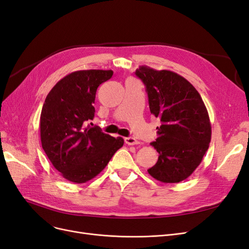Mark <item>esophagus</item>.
Here are the masks:
<instances>
[{"label": "esophagus", "instance_id": "1", "mask_svg": "<svg viewBox=\"0 0 249 249\" xmlns=\"http://www.w3.org/2000/svg\"><path fill=\"white\" fill-rule=\"evenodd\" d=\"M124 141H125V142L127 143V145H129V146L138 145V143H139V141H136L134 138H131V136H129V138H125Z\"/></svg>", "mask_w": 249, "mask_h": 249}]
</instances>
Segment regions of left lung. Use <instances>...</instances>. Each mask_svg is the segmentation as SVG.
I'll return each instance as SVG.
<instances>
[{
	"label": "left lung",
	"instance_id": "8db88e82",
	"mask_svg": "<svg viewBox=\"0 0 249 249\" xmlns=\"http://www.w3.org/2000/svg\"><path fill=\"white\" fill-rule=\"evenodd\" d=\"M135 75L146 87L151 114L161 122L158 138L151 142L158 160L148 173L163 183L185 180L202 162L211 141L205 103L196 88L173 71L141 66Z\"/></svg>",
	"mask_w": 249,
	"mask_h": 249
}]
</instances>
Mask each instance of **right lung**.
<instances>
[{
	"instance_id": "obj_1",
	"label": "right lung",
	"mask_w": 249,
	"mask_h": 249,
	"mask_svg": "<svg viewBox=\"0 0 249 249\" xmlns=\"http://www.w3.org/2000/svg\"><path fill=\"white\" fill-rule=\"evenodd\" d=\"M113 73L94 69L72 72L46 96L40 116L41 145L55 170L68 181L93 179L123 146L122 138H113L89 124L97 88Z\"/></svg>"
}]
</instances>
